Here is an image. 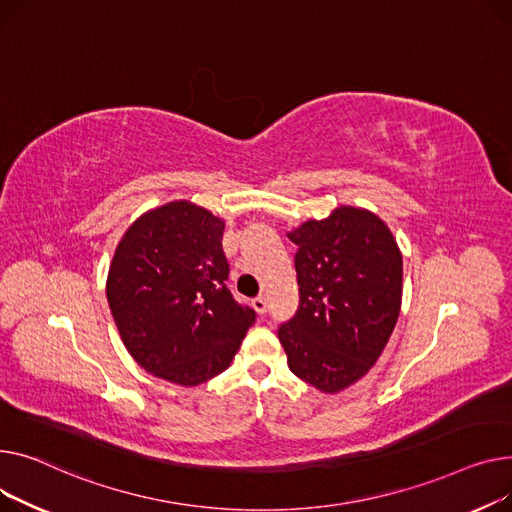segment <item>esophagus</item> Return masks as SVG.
I'll use <instances>...</instances> for the list:
<instances>
[{
	"label": "esophagus",
	"mask_w": 512,
	"mask_h": 512,
	"mask_svg": "<svg viewBox=\"0 0 512 512\" xmlns=\"http://www.w3.org/2000/svg\"><path fill=\"white\" fill-rule=\"evenodd\" d=\"M252 306H254V310H256L258 314H266V310H268L266 297H264V295H258L256 299H252Z\"/></svg>",
	"instance_id": "1"
}]
</instances>
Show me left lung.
Returning <instances> with one entry per match:
<instances>
[{
    "mask_svg": "<svg viewBox=\"0 0 512 512\" xmlns=\"http://www.w3.org/2000/svg\"><path fill=\"white\" fill-rule=\"evenodd\" d=\"M287 235L297 246L299 306L279 341L297 378L335 395L370 372L393 335L403 256L386 223L355 206Z\"/></svg>",
    "mask_w": 512,
    "mask_h": 512,
    "instance_id": "1",
    "label": "left lung"
}]
</instances>
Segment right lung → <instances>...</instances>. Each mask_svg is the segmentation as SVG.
I'll return each mask as SVG.
<instances>
[{
    "label": "right lung",
    "instance_id": "obj_1",
    "mask_svg": "<svg viewBox=\"0 0 512 512\" xmlns=\"http://www.w3.org/2000/svg\"><path fill=\"white\" fill-rule=\"evenodd\" d=\"M225 221L188 200L138 217L117 244L107 302L136 364L179 386L225 372L254 324L225 281Z\"/></svg>",
    "mask_w": 512,
    "mask_h": 512
}]
</instances>
